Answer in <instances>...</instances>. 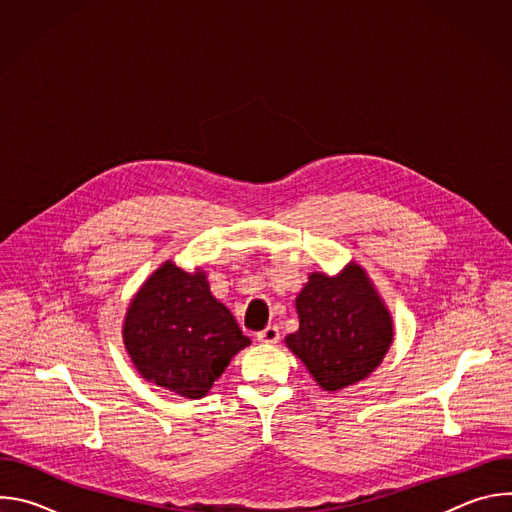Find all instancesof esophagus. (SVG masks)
I'll list each match as a JSON object with an SVG mask.
<instances>
[{"instance_id": "esophagus-1", "label": "esophagus", "mask_w": 512, "mask_h": 512, "mask_svg": "<svg viewBox=\"0 0 512 512\" xmlns=\"http://www.w3.org/2000/svg\"><path fill=\"white\" fill-rule=\"evenodd\" d=\"M257 340L263 344H275L279 340V328L277 326H267L257 334Z\"/></svg>"}]
</instances>
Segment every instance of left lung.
<instances>
[{"instance_id": "1", "label": "left lung", "mask_w": 512, "mask_h": 512, "mask_svg": "<svg viewBox=\"0 0 512 512\" xmlns=\"http://www.w3.org/2000/svg\"><path fill=\"white\" fill-rule=\"evenodd\" d=\"M296 308L300 330L285 344L324 391L369 377L393 342L391 316L367 273L354 263L336 277L312 273Z\"/></svg>"}]
</instances>
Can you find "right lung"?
Segmentation results:
<instances>
[{
  "label": "right lung",
  "mask_w": 512,
  "mask_h": 512,
  "mask_svg": "<svg viewBox=\"0 0 512 512\" xmlns=\"http://www.w3.org/2000/svg\"><path fill=\"white\" fill-rule=\"evenodd\" d=\"M123 340L143 379L188 399L204 397L251 344L231 310L210 294L204 271L192 275L172 261L133 298Z\"/></svg>",
  "instance_id": "obj_1"
}]
</instances>
